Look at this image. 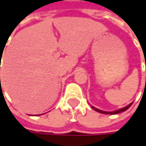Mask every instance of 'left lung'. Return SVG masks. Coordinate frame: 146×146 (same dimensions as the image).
I'll list each match as a JSON object with an SVG mask.
<instances>
[{
	"instance_id": "1",
	"label": "left lung",
	"mask_w": 146,
	"mask_h": 146,
	"mask_svg": "<svg viewBox=\"0 0 146 146\" xmlns=\"http://www.w3.org/2000/svg\"><path fill=\"white\" fill-rule=\"evenodd\" d=\"M132 105V103L129 104L128 106H125V107H123V108H122V109H119L118 110H115V111H112V112H107V111H102V110H100L97 109V108H95V107H93V106H92L93 107V110H95L96 111H98V112H99V113H102V114H108V115H115V114H119V113H121V112H123V111H125V110H127Z\"/></svg>"
}]
</instances>
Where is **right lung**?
Listing matches in <instances>:
<instances>
[{"label":"right lung","instance_id":"1","mask_svg":"<svg viewBox=\"0 0 146 146\" xmlns=\"http://www.w3.org/2000/svg\"><path fill=\"white\" fill-rule=\"evenodd\" d=\"M0 68H1V67H0ZM0 80H1V78H0Z\"/></svg>","mask_w":146,"mask_h":146}]
</instances>
